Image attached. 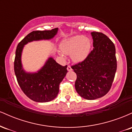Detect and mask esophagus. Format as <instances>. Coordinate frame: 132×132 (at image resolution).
<instances>
[{
  "instance_id": "obj_1",
  "label": "esophagus",
  "mask_w": 132,
  "mask_h": 132,
  "mask_svg": "<svg viewBox=\"0 0 132 132\" xmlns=\"http://www.w3.org/2000/svg\"><path fill=\"white\" fill-rule=\"evenodd\" d=\"M67 69H68V71H72V68H71V66H68V67H67Z\"/></svg>"
}]
</instances>
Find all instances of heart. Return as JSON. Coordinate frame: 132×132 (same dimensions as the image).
<instances>
[{
  "mask_svg": "<svg viewBox=\"0 0 132 132\" xmlns=\"http://www.w3.org/2000/svg\"><path fill=\"white\" fill-rule=\"evenodd\" d=\"M92 43L90 39L83 35H76L65 39L60 45L63 53L70 55L72 61L75 63H81L85 60L90 53ZM60 53L62 57L64 54Z\"/></svg>",
  "mask_w": 132,
  "mask_h": 132,
  "instance_id": "obj_1",
  "label": "heart"
}]
</instances>
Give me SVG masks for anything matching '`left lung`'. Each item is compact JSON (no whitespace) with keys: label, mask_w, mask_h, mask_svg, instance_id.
I'll list each match as a JSON object with an SVG mask.
<instances>
[{"label":"left lung","mask_w":132,"mask_h":132,"mask_svg":"<svg viewBox=\"0 0 132 132\" xmlns=\"http://www.w3.org/2000/svg\"><path fill=\"white\" fill-rule=\"evenodd\" d=\"M93 50L85 60L71 66L77 75L75 88L80 96L94 100L111 88L117 70L116 47L105 35L91 32Z\"/></svg>","instance_id":"8db88e82"}]
</instances>
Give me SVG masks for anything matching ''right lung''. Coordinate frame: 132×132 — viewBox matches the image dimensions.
<instances>
[{
  "label": "right lung",
  "mask_w": 132,
  "mask_h": 132,
  "mask_svg": "<svg viewBox=\"0 0 132 132\" xmlns=\"http://www.w3.org/2000/svg\"><path fill=\"white\" fill-rule=\"evenodd\" d=\"M57 30L58 28H56L51 30L33 31L27 35L16 47L14 61L16 80L24 94L35 102H50L56 97L60 82L68 72L67 65L61 66L50 57L37 72H27L21 61L23 48L28 42L50 40L57 34Z\"/></svg>",
  "instance_id": "add662e5"
}]
</instances>
